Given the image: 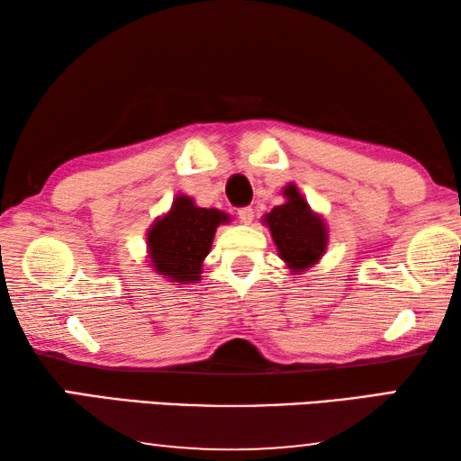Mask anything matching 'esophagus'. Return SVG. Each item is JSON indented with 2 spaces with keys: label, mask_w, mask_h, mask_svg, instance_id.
Masks as SVG:
<instances>
[{
  "label": "esophagus",
  "mask_w": 461,
  "mask_h": 461,
  "mask_svg": "<svg viewBox=\"0 0 461 461\" xmlns=\"http://www.w3.org/2000/svg\"><path fill=\"white\" fill-rule=\"evenodd\" d=\"M238 217H240V221L241 223H252V220H254V209L252 207H241V209H238Z\"/></svg>",
  "instance_id": "obj_1"
}]
</instances>
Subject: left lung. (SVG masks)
Here are the masks:
<instances>
[{
  "label": "left lung",
  "instance_id": "left-lung-1",
  "mask_svg": "<svg viewBox=\"0 0 461 461\" xmlns=\"http://www.w3.org/2000/svg\"><path fill=\"white\" fill-rule=\"evenodd\" d=\"M283 205L264 213L262 223L270 230L278 258L286 264L291 276H296L321 262L330 246V228L294 183L283 186Z\"/></svg>",
  "mask_w": 461,
  "mask_h": 461
}]
</instances>
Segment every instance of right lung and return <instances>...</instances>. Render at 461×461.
Returning <instances> with one entry per match:
<instances>
[{
    "label": "right lung",
    "mask_w": 461,
    "mask_h": 461,
    "mask_svg": "<svg viewBox=\"0 0 461 461\" xmlns=\"http://www.w3.org/2000/svg\"><path fill=\"white\" fill-rule=\"evenodd\" d=\"M230 221V213L199 207L189 194H176L168 212L156 217L146 231L148 267L167 283H199L215 231Z\"/></svg>",
    "instance_id": "right-lung-1"
}]
</instances>
